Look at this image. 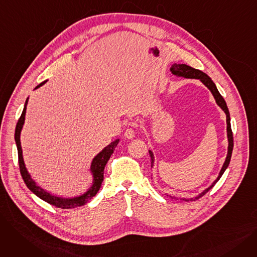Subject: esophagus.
Listing matches in <instances>:
<instances>
[{
    "label": "esophagus",
    "instance_id": "34e87169",
    "mask_svg": "<svg viewBox=\"0 0 257 257\" xmlns=\"http://www.w3.org/2000/svg\"><path fill=\"white\" fill-rule=\"evenodd\" d=\"M125 138L128 139V140H131L133 139L134 137H136V130H133L132 128H128L126 131H125Z\"/></svg>",
    "mask_w": 257,
    "mask_h": 257
}]
</instances>
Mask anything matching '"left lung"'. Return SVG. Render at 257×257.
<instances>
[{
  "mask_svg": "<svg viewBox=\"0 0 257 257\" xmlns=\"http://www.w3.org/2000/svg\"><path fill=\"white\" fill-rule=\"evenodd\" d=\"M170 71L172 72L173 75L177 76V77H182V78H187V79H199L202 83H203L212 93V96L215 100V102H217V104L222 108L223 111L225 112L226 114V123H227V138H228V152H227V156H226V159H225V163L220 171V174L218 178L215 179L211 185H209L207 188H205V190L200 193L198 196L194 197V198H180V200H184V201H195V200H198L199 198H201L202 196H204L209 190H211V188L214 186V184L217 183L220 178L222 177V175L224 174V172L226 171V169L228 168L229 166V163H230V159H231V154H232V149H233V137H232V131H231V125H230V114H229V110H228V107L226 105V102L224 100V98L221 96V93L219 92L217 86H215V84L213 83V81L202 71L200 70H196L194 69V67L190 66V65H186V64H177V63H174L172 66ZM149 154L151 156V167L153 168V164H154V155H153V152L151 150H149ZM172 199H177L176 197H172L170 196Z\"/></svg>",
  "mask_w": 257,
  "mask_h": 257,
  "instance_id": "left-lung-1",
  "label": "left lung"
}]
</instances>
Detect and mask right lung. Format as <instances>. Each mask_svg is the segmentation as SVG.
I'll return each instance as SVG.
<instances>
[{"label":"right lung","mask_w":257,"mask_h":257,"mask_svg":"<svg viewBox=\"0 0 257 257\" xmlns=\"http://www.w3.org/2000/svg\"><path fill=\"white\" fill-rule=\"evenodd\" d=\"M47 81H44L40 84H38L36 88L40 87L42 85H44ZM28 99L27 98L25 106H24V110L22 112L21 117L19 118V121L16 127V133H15V140H16V144H17V148H18V154H19V166H20V171H21V175L24 179V182L26 183L27 187L29 190L35 194L38 198H40L42 200L48 202L49 204L54 205L56 207L62 208V209H70V208H75V207H79L82 206L84 204H86L87 202L97 195V193L99 192L101 184L103 182L104 179V169L105 166L107 164V161L109 160L110 156L112 155L114 149L116 148L119 140H115L112 143H110L107 147H105L104 149L97 154L96 156L93 157L91 165H90V172L92 174V184L91 186L88 188V190L82 194L81 196L78 197H74V198H61V197H57L54 196L50 193H48L46 190H44L43 187H40L39 185H37V183L31 178L30 174L28 173L26 169L25 163H24V158H23V150H22V146H21V132L25 123V115H26V109H27V104H28Z\"/></svg>","instance_id":"1"}]
</instances>
